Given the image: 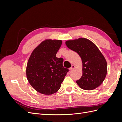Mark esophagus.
Returning <instances> with one entry per match:
<instances>
[{"label":"esophagus","instance_id":"34e87169","mask_svg":"<svg viewBox=\"0 0 122 122\" xmlns=\"http://www.w3.org/2000/svg\"><path fill=\"white\" fill-rule=\"evenodd\" d=\"M74 68H75V66L74 65H72L71 67L69 69V70H70V71H72V70H73Z\"/></svg>","mask_w":122,"mask_h":122}]
</instances>
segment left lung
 I'll return each mask as SVG.
<instances>
[{
	"instance_id": "obj_1",
	"label": "left lung",
	"mask_w": 122,
	"mask_h": 122,
	"mask_svg": "<svg viewBox=\"0 0 122 122\" xmlns=\"http://www.w3.org/2000/svg\"><path fill=\"white\" fill-rule=\"evenodd\" d=\"M69 49L74 51L81 57L82 75L76 81L84 90H93L104 80L107 72V64L104 56L97 46L88 39L80 38L65 42Z\"/></svg>"
}]
</instances>
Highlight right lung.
<instances>
[{
	"mask_svg": "<svg viewBox=\"0 0 122 122\" xmlns=\"http://www.w3.org/2000/svg\"><path fill=\"white\" fill-rule=\"evenodd\" d=\"M62 41L46 39L33 50L27 62L26 74L29 83L39 93L52 95L60 89L69 70L63 58L56 54Z\"/></svg>",
	"mask_w": 122,
	"mask_h": 122,
	"instance_id": "right-lung-1",
	"label": "right lung"
}]
</instances>
